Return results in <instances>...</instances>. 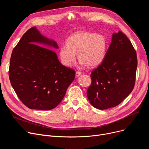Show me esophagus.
Returning <instances> with one entry per match:
<instances>
[{
  "instance_id": "1",
  "label": "esophagus",
  "mask_w": 149,
  "mask_h": 149,
  "mask_svg": "<svg viewBox=\"0 0 149 149\" xmlns=\"http://www.w3.org/2000/svg\"><path fill=\"white\" fill-rule=\"evenodd\" d=\"M81 72H80V71H76V72H75V75H76V77H79L80 75H81Z\"/></svg>"
}]
</instances>
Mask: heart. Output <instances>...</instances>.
Listing matches in <instances>:
<instances>
[{
    "label": "heart",
    "mask_w": 149,
    "mask_h": 149,
    "mask_svg": "<svg viewBox=\"0 0 149 149\" xmlns=\"http://www.w3.org/2000/svg\"><path fill=\"white\" fill-rule=\"evenodd\" d=\"M107 46V42L103 35L78 31L67 39L66 45L61 47L59 56L62 63L68 67L75 62L77 54L81 66L95 68L103 61Z\"/></svg>",
    "instance_id": "heart-1"
}]
</instances>
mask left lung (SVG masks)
<instances>
[{"label": "left lung", "instance_id": "8db88e82", "mask_svg": "<svg viewBox=\"0 0 149 149\" xmlns=\"http://www.w3.org/2000/svg\"><path fill=\"white\" fill-rule=\"evenodd\" d=\"M136 69V53L129 39L120 31L113 33L103 61L91 74L87 96L92 106L104 110L120 104L134 88Z\"/></svg>", "mask_w": 149, "mask_h": 149}]
</instances>
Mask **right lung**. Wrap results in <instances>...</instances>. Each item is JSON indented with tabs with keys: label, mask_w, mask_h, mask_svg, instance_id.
I'll return each mask as SVG.
<instances>
[{
	"label": "right lung",
	"mask_w": 149,
	"mask_h": 149,
	"mask_svg": "<svg viewBox=\"0 0 149 149\" xmlns=\"http://www.w3.org/2000/svg\"><path fill=\"white\" fill-rule=\"evenodd\" d=\"M53 48H58L57 43L33 27L13 50L10 80L19 98L31 109L57 106L75 79V70L61 64Z\"/></svg>",
	"instance_id": "right-lung-1"
}]
</instances>
